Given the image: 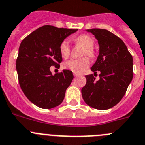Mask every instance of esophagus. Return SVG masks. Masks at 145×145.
Here are the masks:
<instances>
[{
	"label": "esophagus",
	"instance_id": "esophagus-1",
	"mask_svg": "<svg viewBox=\"0 0 145 145\" xmlns=\"http://www.w3.org/2000/svg\"><path fill=\"white\" fill-rule=\"evenodd\" d=\"M74 76H75V77H76V76H78V74H74Z\"/></svg>",
	"mask_w": 145,
	"mask_h": 145
}]
</instances>
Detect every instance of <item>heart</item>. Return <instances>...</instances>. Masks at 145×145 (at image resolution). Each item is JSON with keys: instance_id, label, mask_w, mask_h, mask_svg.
Listing matches in <instances>:
<instances>
[{"instance_id": "obj_1", "label": "heart", "mask_w": 145, "mask_h": 145, "mask_svg": "<svg viewBox=\"0 0 145 145\" xmlns=\"http://www.w3.org/2000/svg\"><path fill=\"white\" fill-rule=\"evenodd\" d=\"M76 44L83 46L84 49L82 52V56L88 55V57H93L95 55L93 46L94 45V40L88 34H82L74 39ZM60 53L63 58H67L70 55L71 48L67 40H64L60 44ZM90 65V61L88 57H82L80 59H71L64 63L63 67L65 69L70 70L74 74H81Z\"/></svg>"}]
</instances>
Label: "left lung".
Wrapping results in <instances>:
<instances>
[{
    "mask_svg": "<svg viewBox=\"0 0 145 145\" xmlns=\"http://www.w3.org/2000/svg\"><path fill=\"white\" fill-rule=\"evenodd\" d=\"M87 31L98 40L99 54L91 67L94 75L85 76L82 95L88 106L105 110L116 105L125 95L133 79V57L124 42L110 31L99 28ZM97 71L101 73L99 80L95 77Z\"/></svg>",
    "mask_w": 145,
    "mask_h": 145,
    "instance_id": "left-lung-1",
    "label": "left lung"
}]
</instances>
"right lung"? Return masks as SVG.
Instances as JSON below:
<instances>
[{
  "mask_svg": "<svg viewBox=\"0 0 145 145\" xmlns=\"http://www.w3.org/2000/svg\"><path fill=\"white\" fill-rule=\"evenodd\" d=\"M77 30L44 25L22 41L16 69L22 92L33 104L52 109L63 102L65 90L72 82L71 71L63 70L52 75L50 66L62 62L60 43Z\"/></svg>",
  "mask_w": 145,
  "mask_h": 145,
  "instance_id": "1",
  "label": "right lung"
}]
</instances>
